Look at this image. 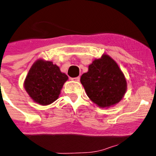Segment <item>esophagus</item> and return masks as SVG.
Here are the masks:
<instances>
[{"label": "esophagus", "instance_id": "obj_1", "mask_svg": "<svg viewBox=\"0 0 156 156\" xmlns=\"http://www.w3.org/2000/svg\"><path fill=\"white\" fill-rule=\"evenodd\" d=\"M72 81H80V77H76V78H71Z\"/></svg>", "mask_w": 156, "mask_h": 156}]
</instances>
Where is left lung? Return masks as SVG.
I'll return each instance as SVG.
<instances>
[{
  "label": "left lung",
  "instance_id": "8db88e82",
  "mask_svg": "<svg viewBox=\"0 0 156 156\" xmlns=\"http://www.w3.org/2000/svg\"><path fill=\"white\" fill-rule=\"evenodd\" d=\"M81 83L88 98L101 108L114 105L126 91V81L119 65L111 57L103 55L88 66L81 77Z\"/></svg>",
  "mask_w": 156,
  "mask_h": 156
}]
</instances>
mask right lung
Instances as JSON below:
<instances>
[{"mask_svg":"<svg viewBox=\"0 0 156 156\" xmlns=\"http://www.w3.org/2000/svg\"><path fill=\"white\" fill-rule=\"evenodd\" d=\"M68 76L51 62L38 60L26 77L24 88L35 102L47 105L58 99Z\"/></svg>","mask_w":156,"mask_h":156,"instance_id":"1","label":"right lung"}]
</instances>
